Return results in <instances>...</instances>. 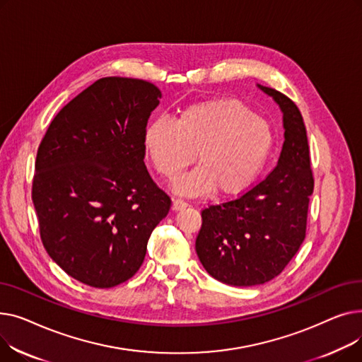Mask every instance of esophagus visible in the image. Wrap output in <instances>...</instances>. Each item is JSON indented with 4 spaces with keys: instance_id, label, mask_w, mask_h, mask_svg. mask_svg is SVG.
<instances>
[{
    "instance_id": "1",
    "label": "esophagus",
    "mask_w": 362,
    "mask_h": 362,
    "mask_svg": "<svg viewBox=\"0 0 362 362\" xmlns=\"http://www.w3.org/2000/svg\"><path fill=\"white\" fill-rule=\"evenodd\" d=\"M187 204L183 199H173V205H171V210L173 211H180L182 208H185Z\"/></svg>"
}]
</instances>
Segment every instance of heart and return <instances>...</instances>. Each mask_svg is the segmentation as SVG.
<instances>
[{
	"instance_id": "b5f03b06",
	"label": "heart",
	"mask_w": 362,
	"mask_h": 362,
	"mask_svg": "<svg viewBox=\"0 0 362 362\" xmlns=\"http://www.w3.org/2000/svg\"><path fill=\"white\" fill-rule=\"evenodd\" d=\"M274 148L272 124L235 98L189 105L173 120H152L144 130V149L152 165L175 179L195 158L199 167L179 177L176 192L218 195L245 191L267 164Z\"/></svg>"
}]
</instances>
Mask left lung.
Wrapping results in <instances>:
<instances>
[{
  "label": "left lung",
  "instance_id": "left-lung-1",
  "mask_svg": "<svg viewBox=\"0 0 362 362\" xmlns=\"http://www.w3.org/2000/svg\"><path fill=\"white\" fill-rule=\"evenodd\" d=\"M283 112L284 142L277 165L248 192L202 210L195 250L206 273L232 286L270 281L305 239L314 189L307 129L292 100L257 85Z\"/></svg>",
  "mask_w": 362,
  "mask_h": 362
}]
</instances>
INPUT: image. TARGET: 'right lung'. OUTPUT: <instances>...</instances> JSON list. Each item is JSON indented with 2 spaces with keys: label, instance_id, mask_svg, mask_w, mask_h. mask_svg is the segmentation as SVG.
Listing matches in <instances>:
<instances>
[{
  "label": "right lung",
  "instance_id": "add662e5",
  "mask_svg": "<svg viewBox=\"0 0 362 362\" xmlns=\"http://www.w3.org/2000/svg\"><path fill=\"white\" fill-rule=\"evenodd\" d=\"M161 98L149 82L103 78L64 105L37 148L32 201L48 255L92 288L129 280L168 214L145 167L144 130Z\"/></svg>",
  "mask_w": 362,
  "mask_h": 362
}]
</instances>
